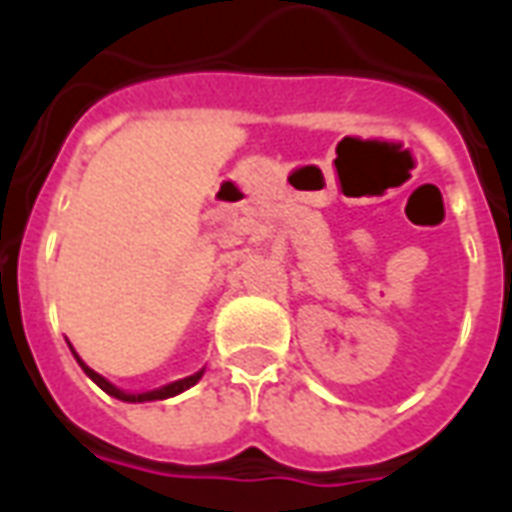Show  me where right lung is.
<instances>
[{
  "mask_svg": "<svg viewBox=\"0 0 512 512\" xmlns=\"http://www.w3.org/2000/svg\"><path fill=\"white\" fill-rule=\"evenodd\" d=\"M76 362H79V365H82L84 373H87V376L93 378L95 384H98V386H101V389H104L106 395L117 397V400H126V403H145V400H164V397L180 395V392H183V389H189V386H194V384H197V381H200V378H202V370H200V373H194V376H189V378H180V381H175V384L161 386V389H153V392H142V395H128V392H123V389H117V386L109 384V381H106V378L98 376V373H95V370H90V367L84 365V362H82V359H79V356H76Z\"/></svg>",
  "mask_w": 512,
  "mask_h": 512,
  "instance_id": "add662e5",
  "label": "right lung"
}]
</instances>
